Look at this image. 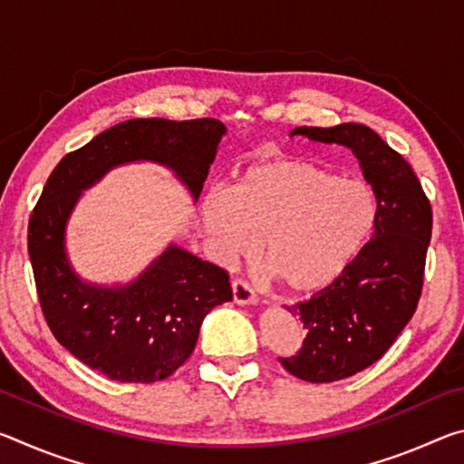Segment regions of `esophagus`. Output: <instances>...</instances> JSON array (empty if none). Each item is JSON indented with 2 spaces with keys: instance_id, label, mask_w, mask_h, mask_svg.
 <instances>
[{
  "instance_id": "34e87169",
  "label": "esophagus",
  "mask_w": 464,
  "mask_h": 464,
  "mask_svg": "<svg viewBox=\"0 0 464 464\" xmlns=\"http://www.w3.org/2000/svg\"><path fill=\"white\" fill-rule=\"evenodd\" d=\"M233 290V301L237 304H256L257 303V296L247 282L243 280H235L231 285Z\"/></svg>"
}]
</instances>
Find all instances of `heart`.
I'll return each instance as SVG.
<instances>
[{
  "label": "heart",
  "mask_w": 464,
  "mask_h": 464,
  "mask_svg": "<svg viewBox=\"0 0 464 464\" xmlns=\"http://www.w3.org/2000/svg\"><path fill=\"white\" fill-rule=\"evenodd\" d=\"M379 198L362 179L342 178L311 161L256 163L233 188L200 198V227L217 262L254 256L293 295L324 290L343 276L371 241Z\"/></svg>",
  "instance_id": "obj_1"
}]
</instances>
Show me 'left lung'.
<instances>
[{"label": "left lung", "mask_w": 464, "mask_h": 464, "mask_svg": "<svg viewBox=\"0 0 464 464\" xmlns=\"http://www.w3.org/2000/svg\"><path fill=\"white\" fill-rule=\"evenodd\" d=\"M317 143L348 147L379 198V223L356 262L309 301L286 307L307 337L280 364L296 379L334 382L364 371L387 352L418 307L431 237V207L401 155L364 124L296 127Z\"/></svg>", "instance_id": "obj_1"}]
</instances>
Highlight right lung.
Listing matches in <instances>:
<instances>
[{"instance_id":"obj_1","label":"right lung","mask_w":464,"mask_h":464,"mask_svg":"<svg viewBox=\"0 0 464 464\" xmlns=\"http://www.w3.org/2000/svg\"><path fill=\"white\" fill-rule=\"evenodd\" d=\"M225 132L215 119H132L67 153L46 179L28 225L38 301L57 342L92 371L121 382L168 379L190 358L202 319L233 293L229 274L176 243L127 285L83 280L65 243L82 192L110 169L151 161L198 200Z\"/></svg>"}]
</instances>
